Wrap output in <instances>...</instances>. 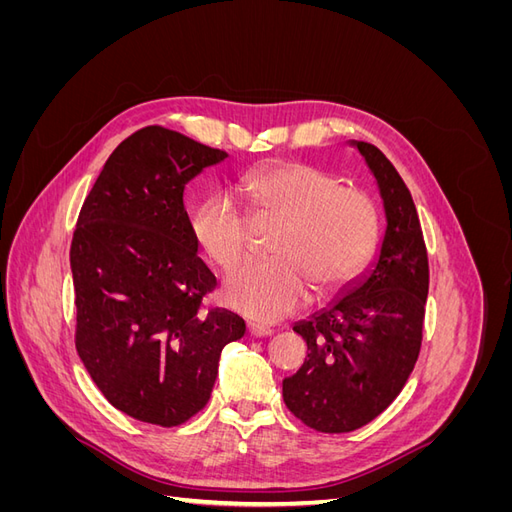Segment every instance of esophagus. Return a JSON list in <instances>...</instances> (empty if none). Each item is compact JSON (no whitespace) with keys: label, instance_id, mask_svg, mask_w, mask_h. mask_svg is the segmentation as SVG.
Returning a JSON list of instances; mask_svg holds the SVG:
<instances>
[{"label":"esophagus","instance_id":"34e87169","mask_svg":"<svg viewBox=\"0 0 512 512\" xmlns=\"http://www.w3.org/2000/svg\"><path fill=\"white\" fill-rule=\"evenodd\" d=\"M247 333L252 337H269L273 331L267 327H258V324H250V327H247Z\"/></svg>","mask_w":512,"mask_h":512}]
</instances>
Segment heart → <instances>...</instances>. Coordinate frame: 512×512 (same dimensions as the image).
Returning a JSON list of instances; mask_svg holds the SVG:
<instances>
[{
  "mask_svg": "<svg viewBox=\"0 0 512 512\" xmlns=\"http://www.w3.org/2000/svg\"><path fill=\"white\" fill-rule=\"evenodd\" d=\"M241 194L254 220H282L271 260L247 262L230 273L222 301L235 312L277 322L316 297L348 288L374 256L380 239L378 207L365 190L303 162H275L245 175ZM194 239L228 271L245 258L252 222L228 194H211L192 215Z\"/></svg>",
  "mask_w": 512,
  "mask_h": 512,
  "instance_id": "b5f03b06",
  "label": "heart"
}]
</instances>
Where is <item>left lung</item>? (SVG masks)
<instances>
[{"label": "left lung", "instance_id": "8db88e82", "mask_svg": "<svg viewBox=\"0 0 512 512\" xmlns=\"http://www.w3.org/2000/svg\"><path fill=\"white\" fill-rule=\"evenodd\" d=\"M376 179L384 235L369 267L292 331L307 344L297 374L284 378L288 410L322 433L354 431L393 404L418 359L429 265L414 200L384 153L350 141Z\"/></svg>", "mask_w": 512, "mask_h": 512}]
</instances>
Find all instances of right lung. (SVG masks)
Segmentation results:
<instances>
[{
	"label": "right lung",
	"mask_w": 512,
	"mask_h": 512,
	"mask_svg": "<svg viewBox=\"0 0 512 512\" xmlns=\"http://www.w3.org/2000/svg\"><path fill=\"white\" fill-rule=\"evenodd\" d=\"M228 153L160 126L128 136L87 194L70 247L76 350L108 404L175 427L209 401L228 309L200 314L215 275L198 258L183 190Z\"/></svg>",
	"instance_id": "add662e5"
}]
</instances>
